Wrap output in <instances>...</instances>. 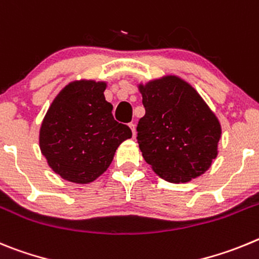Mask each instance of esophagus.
<instances>
[{
    "label": "esophagus",
    "instance_id": "esophagus-1",
    "mask_svg": "<svg viewBox=\"0 0 259 259\" xmlns=\"http://www.w3.org/2000/svg\"><path fill=\"white\" fill-rule=\"evenodd\" d=\"M129 127H130V130H132V133H133V137H135V124H134V122H130Z\"/></svg>",
    "mask_w": 259,
    "mask_h": 259
}]
</instances>
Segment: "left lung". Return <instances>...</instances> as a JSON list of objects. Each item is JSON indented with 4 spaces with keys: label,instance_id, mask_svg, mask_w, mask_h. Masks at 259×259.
<instances>
[{
    "label": "left lung",
    "instance_id": "1",
    "mask_svg": "<svg viewBox=\"0 0 259 259\" xmlns=\"http://www.w3.org/2000/svg\"><path fill=\"white\" fill-rule=\"evenodd\" d=\"M146 115L137 126L143 158L170 183H186L210 167L222 127L201 95L183 78L167 74L139 83Z\"/></svg>",
    "mask_w": 259,
    "mask_h": 259
}]
</instances>
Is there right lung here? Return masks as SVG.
I'll return each instance as SVG.
<instances>
[{
  "instance_id": "1",
  "label": "right lung",
  "mask_w": 259,
  "mask_h": 259,
  "mask_svg": "<svg viewBox=\"0 0 259 259\" xmlns=\"http://www.w3.org/2000/svg\"><path fill=\"white\" fill-rule=\"evenodd\" d=\"M107 82L76 80L54 98L39 127V150L63 179L88 185L108 169L132 130L113 118Z\"/></svg>"
}]
</instances>
